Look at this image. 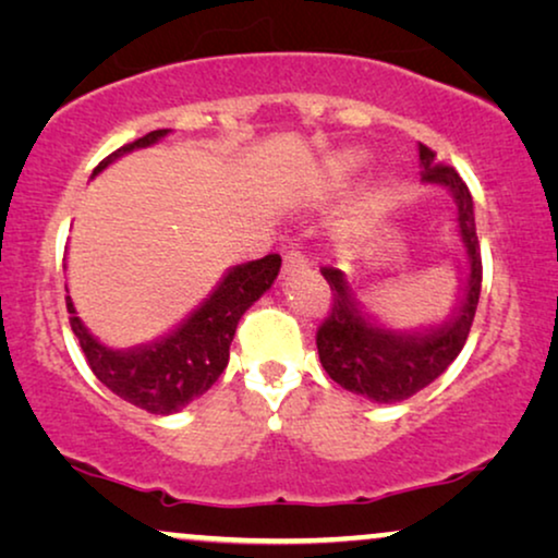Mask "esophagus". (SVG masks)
<instances>
[{
    "label": "esophagus",
    "instance_id": "obj_1",
    "mask_svg": "<svg viewBox=\"0 0 558 558\" xmlns=\"http://www.w3.org/2000/svg\"><path fill=\"white\" fill-rule=\"evenodd\" d=\"M307 266H310V258L304 256L302 251H296V248L284 251V274H294L300 269H307Z\"/></svg>",
    "mask_w": 558,
    "mask_h": 558
}]
</instances>
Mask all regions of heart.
Listing matches in <instances>:
<instances>
[{
    "label": "heart",
    "mask_w": 558,
    "mask_h": 558,
    "mask_svg": "<svg viewBox=\"0 0 558 558\" xmlns=\"http://www.w3.org/2000/svg\"><path fill=\"white\" fill-rule=\"evenodd\" d=\"M361 162H363V157H361V155H345V157L335 159V162L330 165L332 178H345L348 172L357 170V167H361Z\"/></svg>",
    "instance_id": "obj_1"
}]
</instances>
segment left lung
Masks as SVG:
<instances>
[{
  "label": "left lung",
  "instance_id": "1",
  "mask_svg": "<svg viewBox=\"0 0 558 558\" xmlns=\"http://www.w3.org/2000/svg\"><path fill=\"white\" fill-rule=\"evenodd\" d=\"M422 180L441 185L452 193L457 203V223L470 256V277L464 300L447 325L424 335H399L368 323L357 310L355 294L345 274L323 266V277L330 284V310L317 327L319 363L335 384L345 391L365 396L378 403H396L409 399L439 378L449 363L460 355L468 342L472 319L483 287V258L475 228L472 195L454 167L439 165L437 151L418 144Z\"/></svg>",
  "mask_w": 558,
  "mask_h": 558
}]
</instances>
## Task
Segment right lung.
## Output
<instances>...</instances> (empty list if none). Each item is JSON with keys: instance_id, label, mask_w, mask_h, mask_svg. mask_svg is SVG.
Returning a JSON list of instances; mask_svg holds the SVG:
<instances>
[{"instance_id": "obj_1", "label": "right lung", "mask_w": 558, "mask_h": 558, "mask_svg": "<svg viewBox=\"0 0 558 558\" xmlns=\"http://www.w3.org/2000/svg\"><path fill=\"white\" fill-rule=\"evenodd\" d=\"M167 132L170 129H157V132L144 134L142 140L124 144L111 151L104 162H98L94 174L126 151L149 147L162 140ZM279 266V254L235 266L226 274L210 300H205L203 307H197L178 330L151 345L129 350V353L101 345L75 317L71 296H65L68 312H71V330L78 338L94 376L109 391L149 414H174L208 391L226 371L228 350H231L239 319L274 284Z\"/></svg>"}]
</instances>
